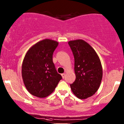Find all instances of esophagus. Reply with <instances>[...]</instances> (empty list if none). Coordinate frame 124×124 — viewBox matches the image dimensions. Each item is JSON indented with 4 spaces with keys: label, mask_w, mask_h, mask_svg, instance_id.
I'll return each instance as SVG.
<instances>
[{
    "label": "esophagus",
    "mask_w": 124,
    "mask_h": 124,
    "mask_svg": "<svg viewBox=\"0 0 124 124\" xmlns=\"http://www.w3.org/2000/svg\"><path fill=\"white\" fill-rule=\"evenodd\" d=\"M61 76H62V78H64L65 77V76H66V74L65 73H63V74H61Z\"/></svg>",
    "instance_id": "esophagus-1"
}]
</instances>
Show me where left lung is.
<instances>
[{
  "mask_svg": "<svg viewBox=\"0 0 124 124\" xmlns=\"http://www.w3.org/2000/svg\"><path fill=\"white\" fill-rule=\"evenodd\" d=\"M74 57L76 78L70 85L72 93L80 99H86L98 91L102 77L99 56L87 42L82 39L68 42Z\"/></svg>",
  "mask_w": 124,
  "mask_h": 124,
  "instance_id": "1",
  "label": "left lung"
}]
</instances>
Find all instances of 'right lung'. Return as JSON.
Segmentation results:
<instances>
[{
    "label": "right lung",
    "mask_w": 124,
    "mask_h": 124,
    "mask_svg": "<svg viewBox=\"0 0 124 124\" xmlns=\"http://www.w3.org/2000/svg\"><path fill=\"white\" fill-rule=\"evenodd\" d=\"M58 44L57 41L45 39L32 46L25 55L22 78L27 91L35 97L48 96L62 79L53 62V52Z\"/></svg>",
    "instance_id": "1"
}]
</instances>
